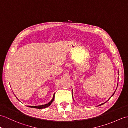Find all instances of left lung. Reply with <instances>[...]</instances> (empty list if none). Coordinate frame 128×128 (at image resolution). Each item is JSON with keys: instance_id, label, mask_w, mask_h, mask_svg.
<instances>
[{"instance_id": "obj_1", "label": "left lung", "mask_w": 128, "mask_h": 128, "mask_svg": "<svg viewBox=\"0 0 128 128\" xmlns=\"http://www.w3.org/2000/svg\"><path fill=\"white\" fill-rule=\"evenodd\" d=\"M117 86H118V85H117ZM115 92H116V91H115ZM115 92H114V94H113V95H112V96H114V93H115ZM104 104V103H103V104H101V105H103V104Z\"/></svg>"}]
</instances>
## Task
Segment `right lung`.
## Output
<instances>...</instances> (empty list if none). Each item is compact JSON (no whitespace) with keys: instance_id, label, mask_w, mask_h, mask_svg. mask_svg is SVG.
<instances>
[{"instance_id":"1","label":"right lung","mask_w":128,"mask_h":128,"mask_svg":"<svg viewBox=\"0 0 128 128\" xmlns=\"http://www.w3.org/2000/svg\"><path fill=\"white\" fill-rule=\"evenodd\" d=\"M54 98H55V96H53V98H52V101H51L50 102H49V103H48L47 104H45V105H40V106H28V107L32 108H38V109H42V108H48V106H49L51 105V104L52 103V102L54 101Z\"/></svg>"}]
</instances>
